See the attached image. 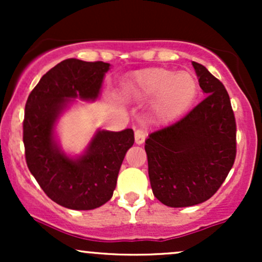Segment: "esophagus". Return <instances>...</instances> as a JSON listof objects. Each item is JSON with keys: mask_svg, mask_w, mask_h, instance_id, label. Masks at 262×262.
<instances>
[{"mask_svg": "<svg viewBox=\"0 0 262 262\" xmlns=\"http://www.w3.org/2000/svg\"><path fill=\"white\" fill-rule=\"evenodd\" d=\"M134 137H135V143H137L138 145H141V144L144 143V140H145L146 133L144 130H141V129H137L134 133Z\"/></svg>", "mask_w": 262, "mask_h": 262, "instance_id": "obj_1", "label": "esophagus"}]
</instances>
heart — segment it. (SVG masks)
I'll use <instances>...</instances> for the list:
<instances>
[{
    "label": "heart",
    "mask_w": 262,
    "mask_h": 262,
    "mask_svg": "<svg viewBox=\"0 0 262 262\" xmlns=\"http://www.w3.org/2000/svg\"><path fill=\"white\" fill-rule=\"evenodd\" d=\"M197 80L192 74L164 68L137 71L122 87V96L130 102H150V117L156 123H170L183 116L196 101Z\"/></svg>",
    "instance_id": "1"
}]
</instances>
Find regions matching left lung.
<instances>
[{
  "mask_svg": "<svg viewBox=\"0 0 262 262\" xmlns=\"http://www.w3.org/2000/svg\"><path fill=\"white\" fill-rule=\"evenodd\" d=\"M207 96L185 118L145 140L150 185L167 207L209 200L228 176L236 154V124L223 83L192 61Z\"/></svg>",
  "mask_w": 262,
  "mask_h": 262,
  "instance_id": "1",
  "label": "left lung"
}]
</instances>
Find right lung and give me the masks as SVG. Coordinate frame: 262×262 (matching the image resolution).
<instances>
[{
    "instance_id": "add662e5",
    "label": "right lung",
    "mask_w": 262,
    "mask_h": 262,
    "mask_svg": "<svg viewBox=\"0 0 262 262\" xmlns=\"http://www.w3.org/2000/svg\"><path fill=\"white\" fill-rule=\"evenodd\" d=\"M108 62L66 59L50 69L29 95L23 122L26 161L47 196L65 208L90 210L111 200L134 132L97 129L82 154L62 150L56 125L75 100L93 102L101 95Z\"/></svg>"
}]
</instances>
